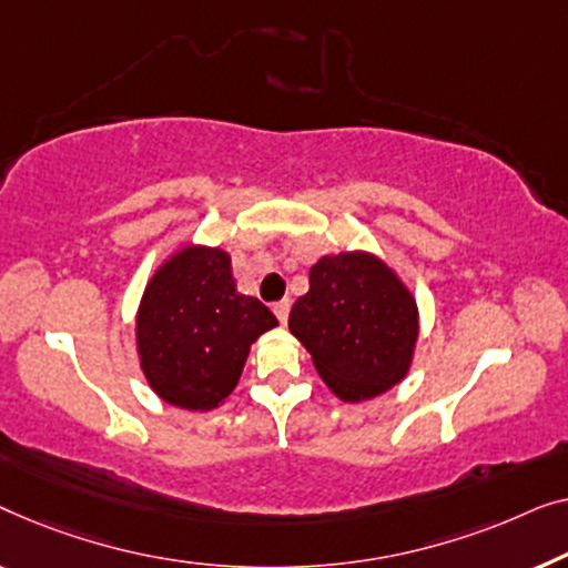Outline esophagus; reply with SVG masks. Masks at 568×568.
Segmentation results:
<instances>
[{
	"instance_id": "1",
	"label": "esophagus",
	"mask_w": 568,
	"mask_h": 568,
	"mask_svg": "<svg viewBox=\"0 0 568 568\" xmlns=\"http://www.w3.org/2000/svg\"><path fill=\"white\" fill-rule=\"evenodd\" d=\"M273 311H275L277 322H281V324H285V322H287V314H291V301H287V298H283V301H277V303H275V306H273Z\"/></svg>"
}]
</instances>
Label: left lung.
Segmentation results:
<instances>
[{"label": "left lung", "mask_w": 568, "mask_h": 568, "mask_svg": "<svg viewBox=\"0 0 568 568\" xmlns=\"http://www.w3.org/2000/svg\"><path fill=\"white\" fill-rule=\"evenodd\" d=\"M287 326L326 386L357 404L404 378L419 318L412 293L378 257L345 252L311 267L308 293L293 303Z\"/></svg>", "instance_id": "8db88e82"}]
</instances>
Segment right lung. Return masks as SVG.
<instances>
[{"label": "right lung", "instance_id": "obj_1", "mask_svg": "<svg viewBox=\"0 0 568 568\" xmlns=\"http://www.w3.org/2000/svg\"><path fill=\"white\" fill-rule=\"evenodd\" d=\"M277 318L265 303L236 291L223 250L185 246L151 277L135 339L146 381L182 409H213L242 375L250 345Z\"/></svg>", "mask_w": 568, "mask_h": 568}]
</instances>
